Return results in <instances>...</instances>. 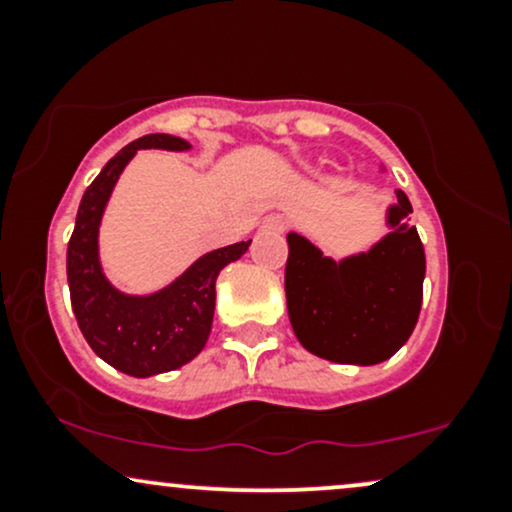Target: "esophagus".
I'll list each match as a JSON object with an SVG mask.
<instances>
[{
    "label": "esophagus",
    "mask_w": 512,
    "mask_h": 512,
    "mask_svg": "<svg viewBox=\"0 0 512 512\" xmlns=\"http://www.w3.org/2000/svg\"><path fill=\"white\" fill-rule=\"evenodd\" d=\"M262 231L264 233H284L286 219H281V216H267V219L262 221Z\"/></svg>",
    "instance_id": "esophagus-1"
}]
</instances>
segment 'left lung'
Returning a JSON list of instances; mask_svg holds the SVG:
<instances>
[{"mask_svg": "<svg viewBox=\"0 0 512 512\" xmlns=\"http://www.w3.org/2000/svg\"><path fill=\"white\" fill-rule=\"evenodd\" d=\"M385 170V168H383ZM385 209L387 233L342 260L289 233L286 308L298 342L332 363L375 366L402 349L419 320L426 255L402 190Z\"/></svg>", "mask_w": 512, "mask_h": 512, "instance_id": "obj_1", "label": "left lung"}]
</instances>
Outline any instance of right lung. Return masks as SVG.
I'll return each instance as SVG.
<instances>
[{"instance_id": "right-lung-1", "label": "right lung", "mask_w": 512, "mask_h": 512, "mask_svg": "<svg viewBox=\"0 0 512 512\" xmlns=\"http://www.w3.org/2000/svg\"><path fill=\"white\" fill-rule=\"evenodd\" d=\"M139 149L190 151L192 144L173 134H146L105 163L76 211L67 281L79 330L96 356L132 378H151L185 366L204 349L214 322L216 276L240 260L252 240L207 252L154 293L115 289L103 272L98 231L117 180Z\"/></svg>"}]
</instances>
